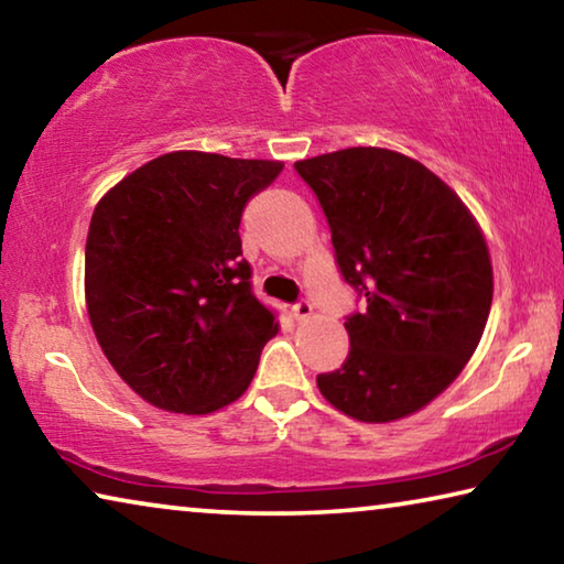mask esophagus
Masks as SVG:
<instances>
[{
  "instance_id": "1",
  "label": "esophagus",
  "mask_w": 564,
  "mask_h": 564,
  "mask_svg": "<svg viewBox=\"0 0 564 564\" xmlns=\"http://www.w3.org/2000/svg\"><path fill=\"white\" fill-rule=\"evenodd\" d=\"M311 314H314V306H311V301H299L296 306H293V316H296V321H306L311 318Z\"/></svg>"
}]
</instances>
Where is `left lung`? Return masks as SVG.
I'll return each mask as SVG.
<instances>
[{
  "label": "left lung",
  "instance_id": "obj_1",
  "mask_svg": "<svg viewBox=\"0 0 564 564\" xmlns=\"http://www.w3.org/2000/svg\"><path fill=\"white\" fill-rule=\"evenodd\" d=\"M296 170L324 208L344 281L366 299L344 324V366L318 373V391L359 422L414 414L485 334L495 281L481 228L442 177L394 150L346 148Z\"/></svg>",
  "mask_w": 564,
  "mask_h": 564
}]
</instances>
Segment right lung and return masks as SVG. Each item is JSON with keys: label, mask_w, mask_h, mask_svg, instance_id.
Here are the masks:
<instances>
[{"label": "right lung", "mask_w": 564, "mask_h": 564, "mask_svg": "<svg viewBox=\"0 0 564 564\" xmlns=\"http://www.w3.org/2000/svg\"><path fill=\"white\" fill-rule=\"evenodd\" d=\"M281 170L279 160L177 150L97 203L85 246L89 324L148 404L210 414L253 381L279 324L250 289L238 228Z\"/></svg>", "instance_id": "add662e5"}]
</instances>
